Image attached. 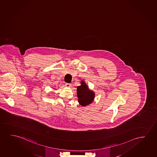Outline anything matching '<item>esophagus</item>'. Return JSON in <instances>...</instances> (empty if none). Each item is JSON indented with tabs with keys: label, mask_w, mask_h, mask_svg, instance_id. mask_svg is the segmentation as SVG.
I'll list each match as a JSON object with an SVG mask.
<instances>
[{
	"label": "esophagus",
	"mask_w": 157,
	"mask_h": 157,
	"mask_svg": "<svg viewBox=\"0 0 157 157\" xmlns=\"http://www.w3.org/2000/svg\"><path fill=\"white\" fill-rule=\"evenodd\" d=\"M65 86H67V87H71V84L67 83V84H65Z\"/></svg>",
	"instance_id": "obj_1"
}]
</instances>
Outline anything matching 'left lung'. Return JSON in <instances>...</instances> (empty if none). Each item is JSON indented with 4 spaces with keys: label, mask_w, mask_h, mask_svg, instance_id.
<instances>
[{
    "label": "left lung",
    "mask_w": 157,
    "mask_h": 157,
    "mask_svg": "<svg viewBox=\"0 0 157 157\" xmlns=\"http://www.w3.org/2000/svg\"><path fill=\"white\" fill-rule=\"evenodd\" d=\"M78 102L80 105L86 106L92 102L94 99V92L90 90L84 80H82L81 85L77 89Z\"/></svg>",
    "instance_id": "left-lung-1"
}]
</instances>
